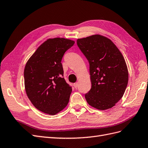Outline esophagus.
<instances>
[{
    "label": "esophagus",
    "mask_w": 148,
    "mask_h": 148,
    "mask_svg": "<svg viewBox=\"0 0 148 148\" xmlns=\"http://www.w3.org/2000/svg\"><path fill=\"white\" fill-rule=\"evenodd\" d=\"M73 86H74L75 88H77L78 86V83L77 82V83H74V84H73Z\"/></svg>",
    "instance_id": "34e87169"
}]
</instances>
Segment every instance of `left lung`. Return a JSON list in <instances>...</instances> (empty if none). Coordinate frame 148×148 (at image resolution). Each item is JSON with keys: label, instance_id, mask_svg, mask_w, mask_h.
Listing matches in <instances>:
<instances>
[{"label": "left lung", "instance_id": "8db88e82", "mask_svg": "<svg viewBox=\"0 0 148 148\" xmlns=\"http://www.w3.org/2000/svg\"><path fill=\"white\" fill-rule=\"evenodd\" d=\"M77 42L89 64L91 88L85 94L87 102L99 110L112 108L128 84V71L122 53L110 39L99 34Z\"/></svg>", "mask_w": 148, "mask_h": 148}]
</instances>
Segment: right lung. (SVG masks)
Instances as JSON below:
<instances>
[{"instance_id":"obj_1","label":"right lung","mask_w":148,"mask_h":148,"mask_svg":"<svg viewBox=\"0 0 148 148\" xmlns=\"http://www.w3.org/2000/svg\"><path fill=\"white\" fill-rule=\"evenodd\" d=\"M75 41L65 38L49 39L26 63L24 70L26 95L39 110L55 115L68 104L71 86L66 82L61 61Z\"/></svg>"}]
</instances>
